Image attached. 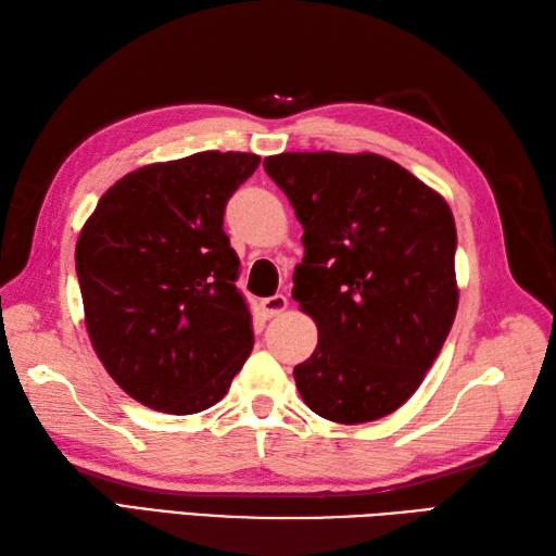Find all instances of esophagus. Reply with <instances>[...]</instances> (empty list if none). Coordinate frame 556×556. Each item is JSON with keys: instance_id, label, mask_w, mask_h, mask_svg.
<instances>
[{"instance_id": "1", "label": "esophagus", "mask_w": 556, "mask_h": 556, "mask_svg": "<svg viewBox=\"0 0 556 556\" xmlns=\"http://www.w3.org/2000/svg\"><path fill=\"white\" fill-rule=\"evenodd\" d=\"M260 308H263L265 317H277V315H281V313L289 308V301H287V296H281V293H277V296L263 299V303H260Z\"/></svg>"}]
</instances>
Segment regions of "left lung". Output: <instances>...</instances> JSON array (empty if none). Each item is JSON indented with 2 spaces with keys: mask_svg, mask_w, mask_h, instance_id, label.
Listing matches in <instances>:
<instances>
[{
  "mask_svg": "<svg viewBox=\"0 0 556 556\" xmlns=\"http://www.w3.org/2000/svg\"><path fill=\"white\" fill-rule=\"evenodd\" d=\"M265 172L303 224L293 301L317 346L293 368L332 422L384 418L416 394L458 308L456 224L446 200L375 152H281Z\"/></svg>",
  "mask_w": 556,
  "mask_h": 556,
  "instance_id": "8db88e82",
  "label": "left lung"
}]
</instances>
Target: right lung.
Listing matches in <instances>:
<instances>
[{"label": "right lung", "mask_w": 556, "mask_h": 556, "mask_svg": "<svg viewBox=\"0 0 556 556\" xmlns=\"http://www.w3.org/2000/svg\"><path fill=\"white\" fill-rule=\"evenodd\" d=\"M260 164L205 150L146 164L100 198L76 243L90 344L138 404L191 416L229 392L253 351L224 207Z\"/></svg>", "instance_id": "obj_1"}]
</instances>
